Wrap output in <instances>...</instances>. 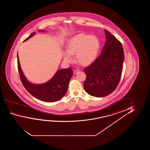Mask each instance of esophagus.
<instances>
[{"label":"esophagus","instance_id":"esophagus-1","mask_svg":"<svg viewBox=\"0 0 150 150\" xmlns=\"http://www.w3.org/2000/svg\"><path fill=\"white\" fill-rule=\"evenodd\" d=\"M80 72V70H78V69H76V70H75L74 71V74H77L78 73Z\"/></svg>","mask_w":150,"mask_h":150}]
</instances>
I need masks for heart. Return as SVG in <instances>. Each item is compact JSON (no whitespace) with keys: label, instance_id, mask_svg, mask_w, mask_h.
Segmentation results:
<instances>
[{"label":"heart","instance_id":"heart-1","mask_svg":"<svg viewBox=\"0 0 150 150\" xmlns=\"http://www.w3.org/2000/svg\"><path fill=\"white\" fill-rule=\"evenodd\" d=\"M100 48V42L94 35L79 33L70 39L67 51L64 52V59L67 63L73 62L72 55L76 54L77 61L82 65H88L96 59Z\"/></svg>","mask_w":150,"mask_h":150}]
</instances>
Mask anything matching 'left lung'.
<instances>
[{"label":"left lung","instance_id":"left-lung-1","mask_svg":"<svg viewBox=\"0 0 150 150\" xmlns=\"http://www.w3.org/2000/svg\"><path fill=\"white\" fill-rule=\"evenodd\" d=\"M105 32L106 42L100 55L84 69L86 74L84 90L96 97L107 96L117 88L124 61L121 42L107 30Z\"/></svg>","mask_w":150,"mask_h":150}]
</instances>
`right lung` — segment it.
I'll list each match as a JSON object with an SVG mask.
<instances>
[{
  "mask_svg": "<svg viewBox=\"0 0 150 150\" xmlns=\"http://www.w3.org/2000/svg\"><path fill=\"white\" fill-rule=\"evenodd\" d=\"M44 32L45 30H40ZM35 32L25 39V41L35 35ZM17 62L19 75L23 86L32 96L47 103H53L59 100L66 94L68 89L71 78L73 76L72 69H64L58 70L53 77L47 82L42 84H34L30 82L23 74L19 60L18 53Z\"/></svg>",
  "mask_w": 150,
  "mask_h": 150,
  "instance_id": "1",
  "label": "right lung"
}]
</instances>
